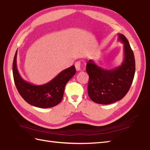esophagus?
<instances>
[{
  "instance_id": "esophagus-1",
  "label": "esophagus",
  "mask_w": 150,
  "mask_h": 150,
  "mask_svg": "<svg viewBox=\"0 0 150 150\" xmlns=\"http://www.w3.org/2000/svg\"><path fill=\"white\" fill-rule=\"evenodd\" d=\"M75 67L76 68V71H80L81 70V62L80 61H76L75 63Z\"/></svg>"
}]
</instances>
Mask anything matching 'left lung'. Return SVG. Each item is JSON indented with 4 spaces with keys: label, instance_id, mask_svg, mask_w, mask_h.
Wrapping results in <instances>:
<instances>
[{
    "label": "left lung",
    "instance_id": "8db88e82",
    "mask_svg": "<svg viewBox=\"0 0 150 150\" xmlns=\"http://www.w3.org/2000/svg\"><path fill=\"white\" fill-rule=\"evenodd\" d=\"M118 40L124 45V59L120 67L105 69L92 59L87 62L86 71L89 78L88 92L95 103L107 105L121 100L133 82L135 71L134 52L123 34H118Z\"/></svg>",
    "mask_w": 150,
    "mask_h": 150
}]
</instances>
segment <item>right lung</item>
<instances>
[{
  "mask_svg": "<svg viewBox=\"0 0 150 150\" xmlns=\"http://www.w3.org/2000/svg\"><path fill=\"white\" fill-rule=\"evenodd\" d=\"M17 50L13 63V74L16 89L21 96L30 105L40 108H50L61 102L65 86L75 73V66L62 71L54 79L43 85H34L23 80L16 65Z\"/></svg>",
  "mask_w": 150,
  "mask_h": 150,
  "instance_id": "add662e5",
  "label": "right lung"
}]
</instances>
